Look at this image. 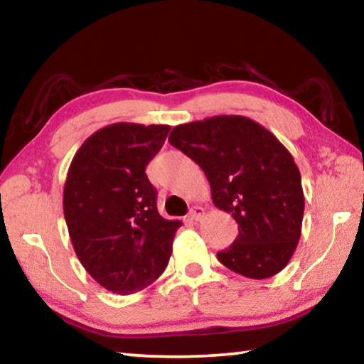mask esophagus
<instances>
[{
    "mask_svg": "<svg viewBox=\"0 0 364 364\" xmlns=\"http://www.w3.org/2000/svg\"><path fill=\"white\" fill-rule=\"evenodd\" d=\"M204 208H202L200 205H196L189 210V218L194 220V221H199L202 217H204Z\"/></svg>",
    "mask_w": 364,
    "mask_h": 364,
    "instance_id": "esophagus-1",
    "label": "esophagus"
}]
</instances>
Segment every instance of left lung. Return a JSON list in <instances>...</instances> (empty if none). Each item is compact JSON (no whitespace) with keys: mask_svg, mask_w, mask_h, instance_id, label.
<instances>
[{"mask_svg":"<svg viewBox=\"0 0 364 364\" xmlns=\"http://www.w3.org/2000/svg\"><path fill=\"white\" fill-rule=\"evenodd\" d=\"M168 141L204 170L215 207L236 220L237 237L218 260L250 279L284 269L300 239L305 197L279 139L247 117L218 115L175 127Z\"/></svg>","mask_w":364,"mask_h":364,"instance_id":"1","label":"left lung"}]
</instances>
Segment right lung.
<instances>
[{
	"instance_id": "right-lung-1",
	"label": "right lung",
	"mask_w": 364,
	"mask_h": 364,
	"mask_svg": "<svg viewBox=\"0 0 364 364\" xmlns=\"http://www.w3.org/2000/svg\"><path fill=\"white\" fill-rule=\"evenodd\" d=\"M168 125L114 123L85 141L64 186V217L85 269L107 291L128 295L164 273L181 221L157 210L146 167Z\"/></svg>"
}]
</instances>
